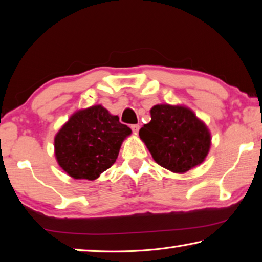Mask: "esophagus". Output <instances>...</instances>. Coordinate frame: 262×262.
<instances>
[{"label": "esophagus", "mask_w": 262, "mask_h": 262, "mask_svg": "<svg viewBox=\"0 0 262 262\" xmlns=\"http://www.w3.org/2000/svg\"><path fill=\"white\" fill-rule=\"evenodd\" d=\"M132 130H133V133H134V134H137V133H139V130H140V126L139 125H133Z\"/></svg>", "instance_id": "34e87169"}]
</instances>
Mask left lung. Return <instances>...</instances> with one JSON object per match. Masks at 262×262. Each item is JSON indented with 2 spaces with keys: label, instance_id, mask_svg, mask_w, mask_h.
<instances>
[{
  "label": "left lung",
  "instance_id": "1",
  "mask_svg": "<svg viewBox=\"0 0 262 262\" xmlns=\"http://www.w3.org/2000/svg\"><path fill=\"white\" fill-rule=\"evenodd\" d=\"M151 120L140 129L158 165L174 173H185L205 161L211 134L205 122L184 105L158 104L150 110Z\"/></svg>",
  "mask_w": 262,
  "mask_h": 262
}]
</instances>
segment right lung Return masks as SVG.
I'll use <instances>...</instances> for the list:
<instances>
[{
	"label": "right lung",
	"instance_id": "add662e5",
	"mask_svg": "<svg viewBox=\"0 0 262 262\" xmlns=\"http://www.w3.org/2000/svg\"><path fill=\"white\" fill-rule=\"evenodd\" d=\"M130 134V128L104 106L78 110L54 137L56 162L74 179L95 180L113 165Z\"/></svg>",
	"mask_w": 262,
	"mask_h": 262
}]
</instances>
